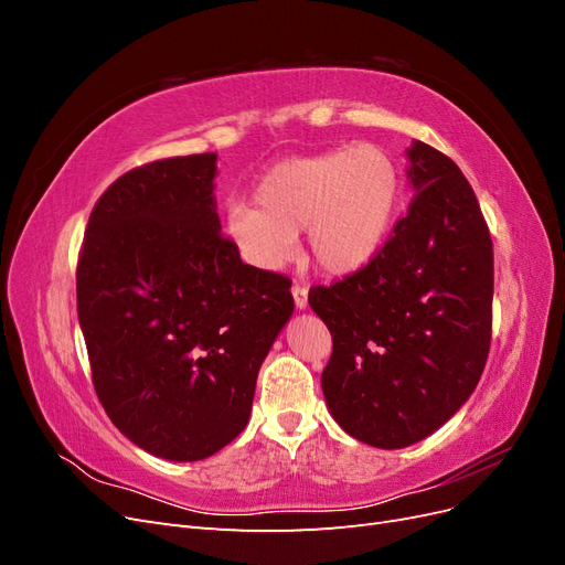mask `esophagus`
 Segmentation results:
<instances>
[{"mask_svg":"<svg viewBox=\"0 0 565 565\" xmlns=\"http://www.w3.org/2000/svg\"><path fill=\"white\" fill-rule=\"evenodd\" d=\"M292 297L297 309H306V303H309V289L303 285H292Z\"/></svg>","mask_w":565,"mask_h":565,"instance_id":"esophagus-1","label":"esophagus"}]
</instances>
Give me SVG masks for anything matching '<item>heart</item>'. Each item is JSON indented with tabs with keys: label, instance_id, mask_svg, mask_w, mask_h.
<instances>
[{
	"label": "heart",
	"instance_id": "b5f03b06",
	"mask_svg": "<svg viewBox=\"0 0 565 565\" xmlns=\"http://www.w3.org/2000/svg\"><path fill=\"white\" fill-rule=\"evenodd\" d=\"M401 202V169L391 152L361 143L289 158L254 188V204L226 214L233 245L262 268L282 266L306 231L313 264L332 276L365 266L384 245Z\"/></svg>",
	"mask_w": 565,
	"mask_h": 565
}]
</instances>
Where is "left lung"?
I'll return each mask as SVG.
<instances>
[{
	"label": "left lung",
	"mask_w": 565,
	"mask_h": 565,
	"mask_svg": "<svg viewBox=\"0 0 565 565\" xmlns=\"http://www.w3.org/2000/svg\"><path fill=\"white\" fill-rule=\"evenodd\" d=\"M407 214L344 280L309 292L332 355L322 393L337 424L374 448L434 434L481 380L492 337V241L461 169L415 141Z\"/></svg>",
	"instance_id": "left-lung-1"
}]
</instances>
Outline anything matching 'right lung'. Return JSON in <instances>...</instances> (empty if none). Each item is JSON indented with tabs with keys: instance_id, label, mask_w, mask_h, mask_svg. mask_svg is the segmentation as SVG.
<instances>
[{
	"instance_id": "add662e5",
	"label": "right lung",
	"mask_w": 565,
	"mask_h": 565,
	"mask_svg": "<svg viewBox=\"0 0 565 565\" xmlns=\"http://www.w3.org/2000/svg\"><path fill=\"white\" fill-rule=\"evenodd\" d=\"M216 156L122 174L94 204L77 316L110 422L146 452L195 461L241 434L256 374L295 311L282 273L243 264L221 235Z\"/></svg>"
}]
</instances>
